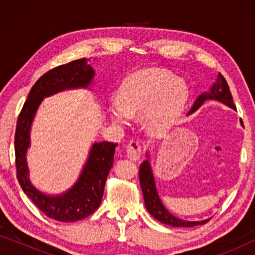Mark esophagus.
Returning <instances> with one entry per match:
<instances>
[{
  "label": "esophagus",
  "mask_w": 255,
  "mask_h": 255,
  "mask_svg": "<svg viewBox=\"0 0 255 255\" xmlns=\"http://www.w3.org/2000/svg\"><path fill=\"white\" fill-rule=\"evenodd\" d=\"M127 154L128 158L133 160H138L141 155V145L139 144V141L137 140H131L128 144L127 145Z\"/></svg>",
  "instance_id": "obj_1"
}]
</instances>
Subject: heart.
<instances>
[{
	"label": "heart",
	"instance_id": "obj_1",
	"mask_svg": "<svg viewBox=\"0 0 255 255\" xmlns=\"http://www.w3.org/2000/svg\"><path fill=\"white\" fill-rule=\"evenodd\" d=\"M121 101L109 104L114 122L127 125L131 117H145V127L152 134L169 130L183 113L189 99L184 80L156 68L141 69L125 80Z\"/></svg>",
	"mask_w": 255,
	"mask_h": 255
}]
</instances>
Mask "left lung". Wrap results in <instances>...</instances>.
Masks as SVG:
<instances>
[{
    "label": "left lung",
    "instance_id": "1",
    "mask_svg": "<svg viewBox=\"0 0 255 255\" xmlns=\"http://www.w3.org/2000/svg\"><path fill=\"white\" fill-rule=\"evenodd\" d=\"M207 100H217L219 102L224 103L228 107L236 110V106L235 103H233L232 95L231 93H230L228 82H226L224 76L221 74L218 75L217 82L214 83V86L210 88V92L201 94V95L197 97L194 106L191 107V109L188 114L196 111L198 108L204 103V101ZM139 182H140L142 195H144L146 209H147V211L153 216V217L158 219L159 222L163 223V224L176 226V228H179V226H182V228H191V226L203 225L210 219L209 218L205 219V221L200 222H188L183 221V219L176 218L175 216H173L170 212H168V210L163 207L161 200L159 198L158 191H156L154 183V177H153L151 165H149L148 160H145V161L140 165V167H139Z\"/></svg>",
    "mask_w": 255,
    "mask_h": 255
}]
</instances>
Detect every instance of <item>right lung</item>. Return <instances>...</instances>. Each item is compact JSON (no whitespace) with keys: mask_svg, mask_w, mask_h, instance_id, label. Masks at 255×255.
<instances>
[{"mask_svg":"<svg viewBox=\"0 0 255 255\" xmlns=\"http://www.w3.org/2000/svg\"><path fill=\"white\" fill-rule=\"evenodd\" d=\"M95 75L87 59L58 66L38 79L31 88L17 120L15 132V155L17 179L24 193L41 212L59 222H76L92 215L100 207L104 186L114 165L117 144L110 141L94 142L79 180L62 195L48 196L37 190L29 180L26 149L30 146V128L36 111L44 97L66 89L86 88Z\"/></svg>","mask_w":255,"mask_h":255,"instance_id":"obj_1","label":"right lung"}]
</instances>
